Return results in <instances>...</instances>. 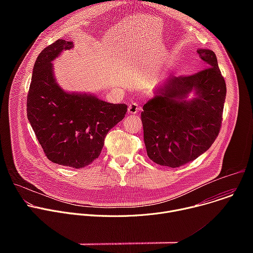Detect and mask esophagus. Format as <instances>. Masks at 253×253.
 <instances>
[{
    "instance_id": "esophagus-1",
    "label": "esophagus",
    "mask_w": 253,
    "mask_h": 253,
    "mask_svg": "<svg viewBox=\"0 0 253 253\" xmlns=\"http://www.w3.org/2000/svg\"><path fill=\"white\" fill-rule=\"evenodd\" d=\"M140 106L137 103H131L128 106V113L129 114H137L138 111H140Z\"/></svg>"
}]
</instances>
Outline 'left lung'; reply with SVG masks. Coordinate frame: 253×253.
<instances>
[{"mask_svg":"<svg viewBox=\"0 0 253 253\" xmlns=\"http://www.w3.org/2000/svg\"><path fill=\"white\" fill-rule=\"evenodd\" d=\"M204 69L190 76L169 77L143 106L141 120L147 155L172 168L193 161L218 136L226 84L213 51L198 49ZM190 92L195 94L188 99Z\"/></svg>","mask_w":253,"mask_h":253,"instance_id":"8db88e82","label":"left lung"}]
</instances>
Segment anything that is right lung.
<instances>
[{
    "instance_id": "1",
    "label": "right lung",
    "mask_w": 253,
    "mask_h": 253,
    "mask_svg": "<svg viewBox=\"0 0 253 253\" xmlns=\"http://www.w3.org/2000/svg\"><path fill=\"white\" fill-rule=\"evenodd\" d=\"M73 47V42L60 39L39 54L27 97V116L49 160L83 168L99 157L106 135L125 117L127 105L66 92L58 85L52 62Z\"/></svg>"
}]
</instances>
